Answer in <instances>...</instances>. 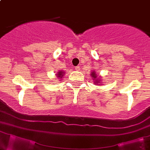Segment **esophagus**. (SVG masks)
Listing matches in <instances>:
<instances>
[{"instance_id":"1","label":"esophagus","mask_w":150,"mask_h":150,"mask_svg":"<svg viewBox=\"0 0 150 150\" xmlns=\"http://www.w3.org/2000/svg\"><path fill=\"white\" fill-rule=\"evenodd\" d=\"M75 70H76V71H79V70H80V66H76V67H75Z\"/></svg>"}]
</instances>
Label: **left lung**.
<instances>
[{
  "label": "left lung",
  "instance_id": "8db88e82",
  "mask_svg": "<svg viewBox=\"0 0 150 150\" xmlns=\"http://www.w3.org/2000/svg\"><path fill=\"white\" fill-rule=\"evenodd\" d=\"M90 75L92 76L93 79H94V83H100L99 85H102L101 83H100V81H101L100 79H100V77L97 78V74H96L95 71H93V72L91 73Z\"/></svg>",
  "mask_w": 150,
  "mask_h": 150
}]
</instances>
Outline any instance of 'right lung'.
Returning a JSON list of instances; mask_svg holds the SVG:
<instances>
[{
    "mask_svg": "<svg viewBox=\"0 0 150 150\" xmlns=\"http://www.w3.org/2000/svg\"><path fill=\"white\" fill-rule=\"evenodd\" d=\"M64 72L62 71H60L59 72H58V74H56V76H57V77L60 78V79H62V78L63 77V76H64Z\"/></svg>",
    "mask_w": 150,
    "mask_h": 150,
    "instance_id": "obj_1",
    "label": "right lung"
}]
</instances>
